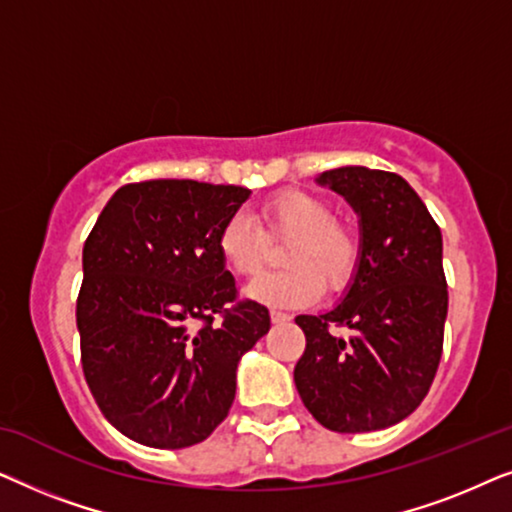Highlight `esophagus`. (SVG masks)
I'll list each match as a JSON object with an SVG mask.
<instances>
[{"mask_svg":"<svg viewBox=\"0 0 512 512\" xmlns=\"http://www.w3.org/2000/svg\"><path fill=\"white\" fill-rule=\"evenodd\" d=\"M270 319H272V324H286V321H291V314L279 312V310H272V312H270Z\"/></svg>","mask_w":512,"mask_h":512,"instance_id":"esophagus-1","label":"esophagus"}]
</instances>
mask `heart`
Segmentation results:
<instances>
[{
	"label": "heart",
	"mask_w": 512,
	"mask_h": 512,
	"mask_svg": "<svg viewBox=\"0 0 512 512\" xmlns=\"http://www.w3.org/2000/svg\"><path fill=\"white\" fill-rule=\"evenodd\" d=\"M261 225L237 212L223 223L219 254L230 270L251 277L263 268L271 240H291L279 272H263L247 286V296L268 307H305L321 289L338 293L352 282L361 261L359 233L338 221L326 200L305 191H282L263 202Z\"/></svg>",
	"instance_id": "1"
}]
</instances>
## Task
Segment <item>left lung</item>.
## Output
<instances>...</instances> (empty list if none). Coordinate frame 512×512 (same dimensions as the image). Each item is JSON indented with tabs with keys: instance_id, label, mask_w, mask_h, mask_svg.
I'll return each mask as SVG.
<instances>
[{
	"instance_id": "left-lung-1",
	"label": "left lung",
	"mask_w": 512,
	"mask_h": 512,
	"mask_svg": "<svg viewBox=\"0 0 512 512\" xmlns=\"http://www.w3.org/2000/svg\"><path fill=\"white\" fill-rule=\"evenodd\" d=\"M317 181L361 216V261L345 300L326 314L296 317L307 345L293 380L326 429L380 431L419 408L443 356V237L394 172L338 167Z\"/></svg>"
}]
</instances>
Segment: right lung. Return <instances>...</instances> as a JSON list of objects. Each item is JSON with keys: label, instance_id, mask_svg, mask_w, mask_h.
I'll return each mask as SVG.
<instances>
[{"label": "right lung", "instance_id": "right-lung-1", "mask_svg": "<svg viewBox=\"0 0 512 512\" xmlns=\"http://www.w3.org/2000/svg\"><path fill=\"white\" fill-rule=\"evenodd\" d=\"M249 188L191 179L125 184L83 244L81 366L102 415L158 450L202 443L228 417L240 356L270 331L237 298L219 233Z\"/></svg>", "mask_w": 512, "mask_h": 512}]
</instances>
